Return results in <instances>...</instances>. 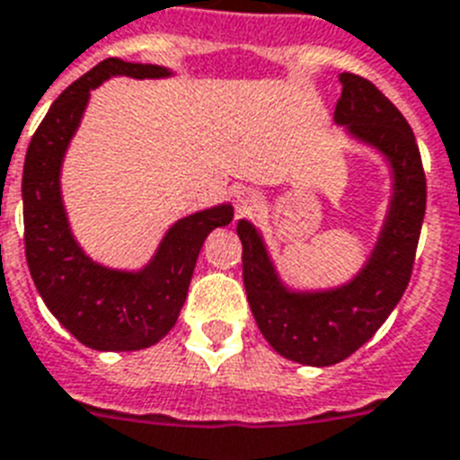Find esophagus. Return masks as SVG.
Listing matches in <instances>:
<instances>
[{
    "label": "esophagus",
    "instance_id": "34e87169",
    "mask_svg": "<svg viewBox=\"0 0 460 460\" xmlns=\"http://www.w3.org/2000/svg\"><path fill=\"white\" fill-rule=\"evenodd\" d=\"M259 201H261V197H259V191L254 190H241V191H235V213L238 215H247V213H252L254 208L259 206Z\"/></svg>",
    "mask_w": 460,
    "mask_h": 460
}]
</instances>
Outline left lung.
<instances>
[{
  "label": "left lung",
  "instance_id": "8db88e82",
  "mask_svg": "<svg viewBox=\"0 0 460 460\" xmlns=\"http://www.w3.org/2000/svg\"><path fill=\"white\" fill-rule=\"evenodd\" d=\"M333 122L389 164L391 199L368 259L351 279L329 289H294L279 278L263 235L238 219L243 282L261 335L279 357L303 366L345 361L402 298L426 213V178L414 134L401 111L370 81L341 74Z\"/></svg>",
  "mask_w": 460,
  "mask_h": 460
}]
</instances>
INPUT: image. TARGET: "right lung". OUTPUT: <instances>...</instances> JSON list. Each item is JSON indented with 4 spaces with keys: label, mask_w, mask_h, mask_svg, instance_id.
I'll list each match as a JSON object with an SVG mask.
<instances>
[{
    "label": "right lung",
    "mask_w": 460,
    "mask_h": 460,
    "mask_svg": "<svg viewBox=\"0 0 460 460\" xmlns=\"http://www.w3.org/2000/svg\"><path fill=\"white\" fill-rule=\"evenodd\" d=\"M115 75L143 81L171 78L173 71L109 58L59 94L27 147L25 254L43 303L75 341L97 351H134L155 345L173 329L203 241L229 225L234 206L219 203L173 222L153 259L138 270L109 269L87 257L71 231L59 178L90 92Z\"/></svg>",
    "instance_id": "right-lung-1"
}]
</instances>
